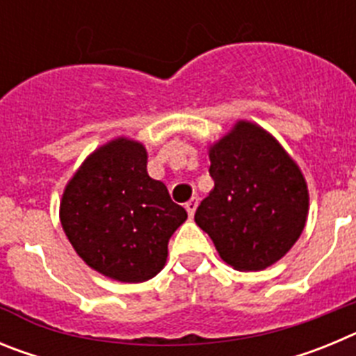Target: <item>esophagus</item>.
<instances>
[{
    "mask_svg": "<svg viewBox=\"0 0 356 356\" xmlns=\"http://www.w3.org/2000/svg\"><path fill=\"white\" fill-rule=\"evenodd\" d=\"M197 205H200V200H197V197H191V200H188L187 203H185V209H187L188 216L194 217V212H196Z\"/></svg>",
    "mask_w": 356,
    "mask_h": 356,
    "instance_id": "1",
    "label": "esophagus"
}]
</instances>
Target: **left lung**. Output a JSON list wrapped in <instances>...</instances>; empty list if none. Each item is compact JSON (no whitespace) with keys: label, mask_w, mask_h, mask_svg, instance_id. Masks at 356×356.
Listing matches in <instances>:
<instances>
[{"label":"left lung","mask_w":356,"mask_h":356,"mask_svg":"<svg viewBox=\"0 0 356 356\" xmlns=\"http://www.w3.org/2000/svg\"><path fill=\"white\" fill-rule=\"evenodd\" d=\"M213 188L194 221L237 271H262L300 238L308 188L298 163L264 128L235 127L209 149Z\"/></svg>","instance_id":"left-lung-1"}]
</instances>
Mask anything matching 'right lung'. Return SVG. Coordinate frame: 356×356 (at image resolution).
<instances>
[{
    "mask_svg": "<svg viewBox=\"0 0 356 356\" xmlns=\"http://www.w3.org/2000/svg\"><path fill=\"white\" fill-rule=\"evenodd\" d=\"M146 165V147L118 137L85 159L60 201L62 228L80 259L124 284L162 271L169 238L187 219Z\"/></svg>",
    "mask_w": 356,
    "mask_h": 356,
    "instance_id": "right-lung-1",
    "label": "right lung"
}]
</instances>
